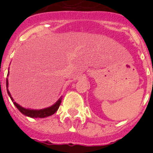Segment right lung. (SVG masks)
<instances>
[{
  "label": "right lung",
  "instance_id": "right-lung-1",
  "mask_svg": "<svg viewBox=\"0 0 153 153\" xmlns=\"http://www.w3.org/2000/svg\"><path fill=\"white\" fill-rule=\"evenodd\" d=\"M8 79H6V87H7V92H8V94L10 97L11 100L13 102V104L15 105V106L17 108L21 114H23L24 115L27 117H33V118H44V117H49L54 114L55 112L57 111L59 107L60 104H61V102H62V98H60L57 102H55V104L51 105L50 107H48V108H45V109H25L24 107L20 106V105H18L16 102L13 101V98H12L10 93L8 90Z\"/></svg>",
  "mask_w": 153,
  "mask_h": 153
}]
</instances>
